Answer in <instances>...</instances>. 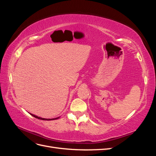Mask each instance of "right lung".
I'll return each instance as SVG.
<instances>
[{
    "mask_svg": "<svg viewBox=\"0 0 156 156\" xmlns=\"http://www.w3.org/2000/svg\"><path fill=\"white\" fill-rule=\"evenodd\" d=\"M30 114L32 116H34V117L36 118V119H40V120H56V119H59V118H60V116H59V117H56V118H55V119H44V118H41V117H40V116H36V115H33V114H31V113H30Z\"/></svg>",
    "mask_w": 156,
    "mask_h": 156,
    "instance_id": "1",
    "label": "right lung"
}]
</instances>
